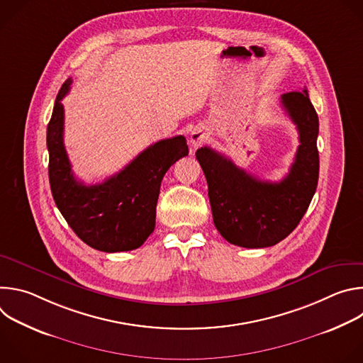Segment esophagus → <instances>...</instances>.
Here are the masks:
<instances>
[{
    "mask_svg": "<svg viewBox=\"0 0 363 363\" xmlns=\"http://www.w3.org/2000/svg\"><path fill=\"white\" fill-rule=\"evenodd\" d=\"M205 140V132L202 129H194L191 132V136H189V142L194 147H198L202 145V142Z\"/></svg>",
    "mask_w": 363,
    "mask_h": 363,
    "instance_id": "34e87169",
    "label": "esophagus"
}]
</instances>
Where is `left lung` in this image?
<instances>
[{
	"mask_svg": "<svg viewBox=\"0 0 363 363\" xmlns=\"http://www.w3.org/2000/svg\"><path fill=\"white\" fill-rule=\"evenodd\" d=\"M280 100L297 126L300 140L283 181H260L208 146L195 153L208 184L214 224L228 242L238 247L263 248L284 240L298 225L316 192L318 113L306 89L284 93Z\"/></svg>",
	"mask_w": 363,
	"mask_h": 363,
	"instance_id": "1",
	"label": "left lung"
}]
</instances>
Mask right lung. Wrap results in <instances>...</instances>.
<instances>
[{
    "label": "right lung",
    "mask_w": 363,
    "mask_h": 363,
    "mask_svg": "<svg viewBox=\"0 0 363 363\" xmlns=\"http://www.w3.org/2000/svg\"><path fill=\"white\" fill-rule=\"evenodd\" d=\"M72 79L62 86L47 126L48 178L55 202L76 235L94 250L130 251L140 247L155 228L157 202L167 171L188 155L179 135L150 145L121 172L96 185L77 181L66 153L63 97Z\"/></svg>",
    "instance_id": "1"
}]
</instances>
